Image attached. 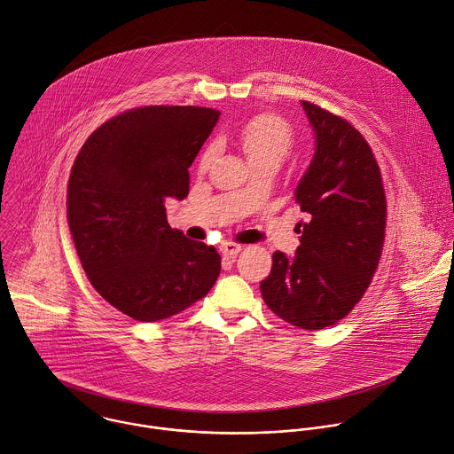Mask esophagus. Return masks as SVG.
<instances>
[{
    "label": "esophagus",
    "instance_id": "obj_1",
    "mask_svg": "<svg viewBox=\"0 0 454 454\" xmlns=\"http://www.w3.org/2000/svg\"><path fill=\"white\" fill-rule=\"evenodd\" d=\"M219 249H221V253H223L224 256H235V254L240 253L242 246H240V244H235V242H223V244L219 246Z\"/></svg>",
    "mask_w": 454,
    "mask_h": 454
}]
</instances>
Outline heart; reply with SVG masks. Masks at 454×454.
I'll use <instances>...</instances> for the list:
<instances>
[{
    "mask_svg": "<svg viewBox=\"0 0 454 454\" xmlns=\"http://www.w3.org/2000/svg\"><path fill=\"white\" fill-rule=\"evenodd\" d=\"M251 166L272 160L281 162L292 147V133L285 121L276 115L262 114L246 121L235 133ZM214 157V145H208L200 159V168L207 169Z\"/></svg>",
    "mask_w": 454,
    "mask_h": 454,
    "instance_id": "obj_1",
    "label": "heart"
}]
</instances>
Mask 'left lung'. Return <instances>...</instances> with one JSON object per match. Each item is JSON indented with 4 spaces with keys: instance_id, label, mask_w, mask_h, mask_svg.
I'll list each match as a JSON object with an SVG mask.
<instances>
[{
    "instance_id": "left-lung-1",
    "label": "left lung",
    "mask_w": 454,
    "mask_h": 454,
    "mask_svg": "<svg viewBox=\"0 0 454 454\" xmlns=\"http://www.w3.org/2000/svg\"><path fill=\"white\" fill-rule=\"evenodd\" d=\"M314 131L312 162L294 200V256L272 254L260 290L267 307L303 330H323L344 319L367 290L385 240L387 201L381 175L362 133L346 119L301 101Z\"/></svg>"
}]
</instances>
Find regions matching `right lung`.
Returning a JSON list of instances; mask_svg holds the SVG:
<instances>
[{
	"mask_svg": "<svg viewBox=\"0 0 454 454\" xmlns=\"http://www.w3.org/2000/svg\"><path fill=\"white\" fill-rule=\"evenodd\" d=\"M221 112L133 108L82 145L67 185V221L92 286L140 323H157L208 294L221 272L214 246L168 223L166 201L185 200L189 168Z\"/></svg>",
	"mask_w": 454,
	"mask_h": 454,
	"instance_id": "add662e5",
	"label": "right lung"
}]
</instances>
